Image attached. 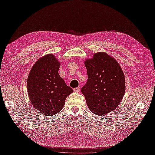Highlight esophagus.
I'll list each match as a JSON object with an SVG mask.
<instances>
[{"label":"esophagus","instance_id":"esophagus-1","mask_svg":"<svg viewBox=\"0 0 155 155\" xmlns=\"http://www.w3.org/2000/svg\"><path fill=\"white\" fill-rule=\"evenodd\" d=\"M80 87H77V88H75V89H74V91L75 92H76V93H79V91H80Z\"/></svg>","mask_w":155,"mask_h":155}]
</instances>
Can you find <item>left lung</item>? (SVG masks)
Instances as JSON below:
<instances>
[{"label": "left lung", "instance_id": "left-lung-1", "mask_svg": "<svg viewBox=\"0 0 155 155\" xmlns=\"http://www.w3.org/2000/svg\"><path fill=\"white\" fill-rule=\"evenodd\" d=\"M88 79L81 88L89 110L103 115L114 111L125 92L124 76L119 63L107 53H94L85 61Z\"/></svg>", "mask_w": 155, "mask_h": 155}]
</instances>
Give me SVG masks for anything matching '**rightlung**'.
<instances>
[{
  "label": "right lung",
  "mask_w": 155,
  "mask_h": 155,
  "mask_svg": "<svg viewBox=\"0 0 155 155\" xmlns=\"http://www.w3.org/2000/svg\"><path fill=\"white\" fill-rule=\"evenodd\" d=\"M60 62L52 54L38 60L29 73L27 91L36 110L51 116L59 112L66 97L73 92L58 74Z\"/></svg>",
  "instance_id": "add662e5"
}]
</instances>
